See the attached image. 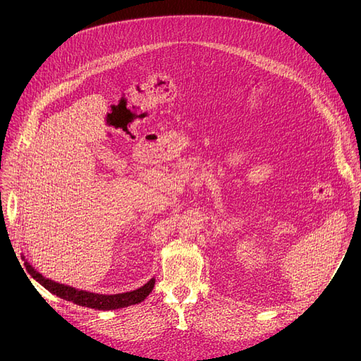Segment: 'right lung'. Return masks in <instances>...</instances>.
Wrapping results in <instances>:
<instances>
[{"label":"right lung","mask_w":361,"mask_h":361,"mask_svg":"<svg viewBox=\"0 0 361 361\" xmlns=\"http://www.w3.org/2000/svg\"><path fill=\"white\" fill-rule=\"evenodd\" d=\"M25 267L30 276L36 279L41 283L44 288H47L49 293L55 294L56 297H60L67 301H73L74 305L78 306H85L90 307L94 310H116V309H123L133 305H139L142 302L155 287V278H152L147 281L143 287L135 290V291H128V293H121V294H97V293H89L85 290H78L68 286H64V283L55 282L49 278L42 276V274L37 272L30 263L25 262Z\"/></svg>","instance_id":"obj_1"}]
</instances>
